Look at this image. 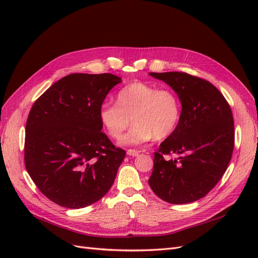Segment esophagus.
Returning <instances> with one entry per match:
<instances>
[{
  "label": "esophagus",
  "mask_w": 258,
  "mask_h": 258,
  "mask_svg": "<svg viewBox=\"0 0 258 258\" xmlns=\"http://www.w3.org/2000/svg\"><path fill=\"white\" fill-rule=\"evenodd\" d=\"M127 154L129 156H132V157H136V156H138L140 154L139 151H136V150H128L127 151Z\"/></svg>",
  "instance_id": "1"
}]
</instances>
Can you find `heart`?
I'll use <instances>...</instances> for the list:
<instances>
[{"mask_svg":"<svg viewBox=\"0 0 258 258\" xmlns=\"http://www.w3.org/2000/svg\"><path fill=\"white\" fill-rule=\"evenodd\" d=\"M181 114V101L173 90L134 82L117 92L116 103L101 105L99 119L113 139H119L132 120L134 126L120 142L137 145L153 138L170 137L177 128Z\"/></svg>","mask_w":258,"mask_h":258,"instance_id":"1","label":"heart"}]
</instances>
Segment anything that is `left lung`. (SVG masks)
I'll use <instances>...</instances> for the list:
<instances>
[{"mask_svg": "<svg viewBox=\"0 0 258 258\" xmlns=\"http://www.w3.org/2000/svg\"><path fill=\"white\" fill-rule=\"evenodd\" d=\"M150 75L176 92L182 114L175 131L154 153L148 184L169 204H189L205 197L228 167L235 144L230 106L220 90L206 80L183 72ZM170 153L179 157H163Z\"/></svg>", "mask_w": 258, "mask_h": 258, "instance_id": "1", "label": "left lung"}]
</instances>
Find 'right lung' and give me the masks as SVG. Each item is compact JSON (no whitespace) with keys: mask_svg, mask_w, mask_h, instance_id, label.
Here are the masks:
<instances>
[{"mask_svg":"<svg viewBox=\"0 0 258 258\" xmlns=\"http://www.w3.org/2000/svg\"><path fill=\"white\" fill-rule=\"evenodd\" d=\"M118 76L70 74L38 98L26 124L25 163L43 195L81 209L110 190L126 156L102 131L99 110Z\"/></svg>","mask_w":258,"mask_h":258,"instance_id":"right-lung-1","label":"right lung"}]
</instances>
